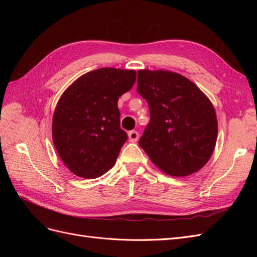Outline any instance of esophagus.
Here are the masks:
<instances>
[{
	"mask_svg": "<svg viewBox=\"0 0 257 257\" xmlns=\"http://www.w3.org/2000/svg\"><path fill=\"white\" fill-rule=\"evenodd\" d=\"M128 141L131 142V143H136L137 141H138V137H139V135H138V132H136V131H131V132H128Z\"/></svg>",
	"mask_w": 257,
	"mask_h": 257,
	"instance_id": "obj_1",
	"label": "esophagus"
}]
</instances>
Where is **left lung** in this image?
Returning <instances> with one entry per match:
<instances>
[{
  "instance_id": "left-lung-1",
  "label": "left lung",
  "mask_w": 257,
  "mask_h": 257,
  "mask_svg": "<svg viewBox=\"0 0 257 257\" xmlns=\"http://www.w3.org/2000/svg\"><path fill=\"white\" fill-rule=\"evenodd\" d=\"M137 91L149 105L150 122L139 141L153 164L173 177L198 172L217 137L214 107L186 77L170 71H138Z\"/></svg>"
}]
</instances>
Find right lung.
<instances>
[{"label": "right lung", "instance_id": "obj_1", "mask_svg": "<svg viewBox=\"0 0 257 257\" xmlns=\"http://www.w3.org/2000/svg\"><path fill=\"white\" fill-rule=\"evenodd\" d=\"M136 80L134 69L103 67L80 76L63 92L52 118V142L71 172L84 179L113 167L127 135L118 99Z\"/></svg>", "mask_w": 257, "mask_h": 257}]
</instances>
